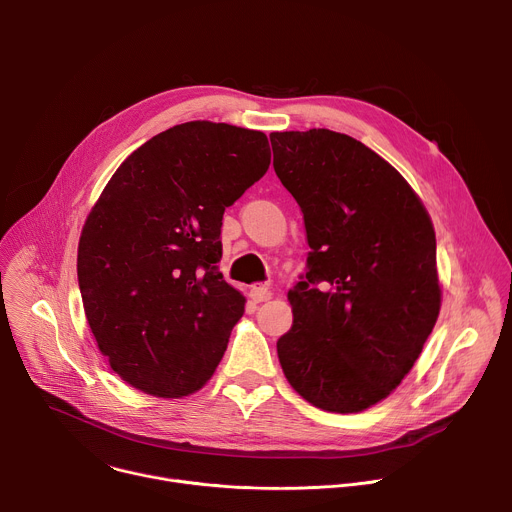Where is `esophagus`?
<instances>
[{"label":"esophagus","mask_w":512,"mask_h":512,"mask_svg":"<svg viewBox=\"0 0 512 512\" xmlns=\"http://www.w3.org/2000/svg\"><path fill=\"white\" fill-rule=\"evenodd\" d=\"M249 298H251L255 304L267 302V300H271V289L265 287V285H253L251 291H249Z\"/></svg>","instance_id":"34e87169"}]
</instances>
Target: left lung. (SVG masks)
<instances>
[{"instance_id": "1", "label": "left lung", "mask_w": 512, "mask_h": 512, "mask_svg": "<svg viewBox=\"0 0 512 512\" xmlns=\"http://www.w3.org/2000/svg\"><path fill=\"white\" fill-rule=\"evenodd\" d=\"M269 139L310 245L287 294L294 326L277 340L283 375L314 407L364 411L405 379L440 314L431 218L407 180L350 135Z\"/></svg>"}]
</instances>
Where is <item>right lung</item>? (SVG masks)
Returning <instances> with one entry per match:
<instances>
[{"label":"right lung","mask_w":512,"mask_h":512,"mask_svg":"<svg viewBox=\"0 0 512 512\" xmlns=\"http://www.w3.org/2000/svg\"><path fill=\"white\" fill-rule=\"evenodd\" d=\"M269 162L265 133L188 121L145 141L107 182L77 273L97 346L131 387L178 399L214 375L245 312L216 265L223 214Z\"/></svg>","instance_id":"right-lung-1"}]
</instances>
